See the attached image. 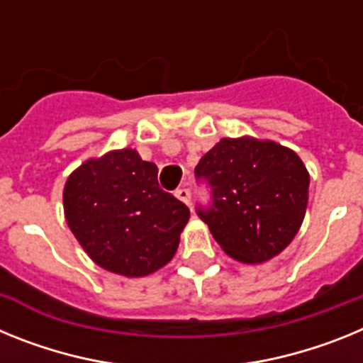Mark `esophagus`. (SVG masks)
I'll return each instance as SVG.
<instances>
[{
    "label": "esophagus",
    "mask_w": 363,
    "mask_h": 363,
    "mask_svg": "<svg viewBox=\"0 0 363 363\" xmlns=\"http://www.w3.org/2000/svg\"><path fill=\"white\" fill-rule=\"evenodd\" d=\"M176 198H178V200H182L184 201V203H191V189H187V187H179V189H176Z\"/></svg>",
    "instance_id": "1"
}]
</instances>
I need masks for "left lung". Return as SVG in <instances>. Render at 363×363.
Segmentation results:
<instances>
[{
    "label": "left lung",
    "mask_w": 363,
    "mask_h": 363,
    "mask_svg": "<svg viewBox=\"0 0 363 363\" xmlns=\"http://www.w3.org/2000/svg\"><path fill=\"white\" fill-rule=\"evenodd\" d=\"M211 189L196 214L229 256L262 264L293 242L307 209L309 172L298 154L274 142L223 138L194 169Z\"/></svg>",
    "instance_id": "obj_1"
}]
</instances>
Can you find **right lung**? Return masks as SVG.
<instances>
[{
	"mask_svg": "<svg viewBox=\"0 0 363 363\" xmlns=\"http://www.w3.org/2000/svg\"><path fill=\"white\" fill-rule=\"evenodd\" d=\"M63 207L70 230L99 267L145 277L169 264L189 207L158 184V167L133 149L89 160L69 176Z\"/></svg>",
	"mask_w": 363,
	"mask_h": 363,
	"instance_id": "1",
	"label": "right lung"
}]
</instances>
